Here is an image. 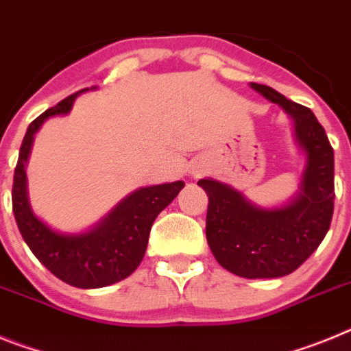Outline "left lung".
<instances>
[{
	"mask_svg": "<svg viewBox=\"0 0 351 351\" xmlns=\"http://www.w3.org/2000/svg\"><path fill=\"white\" fill-rule=\"evenodd\" d=\"M251 89L278 104L293 125L304 154L299 190L287 204L262 207L218 179L198 181L209 197L207 244L223 269L247 280L281 278L299 269L320 246L334 210V151L308 107L263 84Z\"/></svg>",
	"mask_w": 351,
	"mask_h": 351,
	"instance_id": "left-lung-1",
	"label": "left lung"
}]
</instances>
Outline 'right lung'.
Instances as JSON below:
<instances>
[{"instance_id":"1","label":"right lung","mask_w":351,"mask_h":351,"mask_svg":"<svg viewBox=\"0 0 351 351\" xmlns=\"http://www.w3.org/2000/svg\"><path fill=\"white\" fill-rule=\"evenodd\" d=\"M79 91L36 117L24 135L14 173L12 204L19 232L33 255L64 283L77 288H101L125 280L141 265L147 250L149 232L158 214L179 191L182 181L145 186L132 191L84 232H60L38 218L27 195L26 165L35 135L49 117L66 116Z\"/></svg>"}]
</instances>
